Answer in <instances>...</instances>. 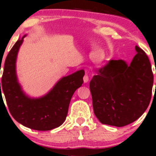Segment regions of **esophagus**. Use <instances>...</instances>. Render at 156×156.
I'll return each mask as SVG.
<instances>
[{
	"mask_svg": "<svg viewBox=\"0 0 156 156\" xmlns=\"http://www.w3.org/2000/svg\"><path fill=\"white\" fill-rule=\"evenodd\" d=\"M89 81V76L87 74H86L83 76V82L84 83H87Z\"/></svg>",
	"mask_w": 156,
	"mask_h": 156,
	"instance_id": "1",
	"label": "esophagus"
}]
</instances>
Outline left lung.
Instances as JSON below:
<instances>
[{"label":"left lung","mask_w":156,"mask_h":156,"mask_svg":"<svg viewBox=\"0 0 156 156\" xmlns=\"http://www.w3.org/2000/svg\"><path fill=\"white\" fill-rule=\"evenodd\" d=\"M131 63L110 60L89 83L94 113L101 123L122 127L136 120L150 104L153 74L147 55L138 46ZM156 85V83H155Z\"/></svg>","instance_id":"left-lung-1"}]
</instances>
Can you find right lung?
I'll return each mask as SVG.
<instances>
[{"label": "right lung", "mask_w": 156, "mask_h": 156, "mask_svg": "<svg viewBox=\"0 0 156 156\" xmlns=\"http://www.w3.org/2000/svg\"><path fill=\"white\" fill-rule=\"evenodd\" d=\"M24 35L12 47L5 60L0 96L4 94L9 110L16 121L37 130H50L63 124L67 117L71 98L81 87L83 69L63 77L45 95L30 98L23 92L17 80L16 61Z\"/></svg>", "instance_id": "add662e5"}]
</instances>
